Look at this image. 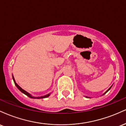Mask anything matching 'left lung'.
<instances>
[{
	"mask_svg": "<svg viewBox=\"0 0 126 126\" xmlns=\"http://www.w3.org/2000/svg\"><path fill=\"white\" fill-rule=\"evenodd\" d=\"M111 87H110V88H109V89H108V90H107V91H106V92H105V93H104V94H103V95H104V94H106V93H107V92H108V91H109V90H110V89H111ZM85 97H86V98H89V97H88V96H85Z\"/></svg>",
	"mask_w": 126,
	"mask_h": 126,
	"instance_id": "1",
	"label": "left lung"
}]
</instances>
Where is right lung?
Returning <instances> with one entry per match:
<instances>
[{"mask_svg":"<svg viewBox=\"0 0 126 126\" xmlns=\"http://www.w3.org/2000/svg\"><path fill=\"white\" fill-rule=\"evenodd\" d=\"M12 78H13V80H14V83H15V85H16V86L17 88H18V89L20 91H21V92H22L23 94H25L26 95H27V96H29V97L30 98H37V99H41V98H47V97H48L49 96H50V94H47V95H44V96H38V97H34V96H32V95L30 94H29L28 92H27V91H25V90H24V89H22V88L20 87L19 86V85L17 84L16 83V82H15V79H14V76H12Z\"/></svg>","mask_w":126,"mask_h":126,"instance_id":"1","label":"right lung"}]
</instances>
